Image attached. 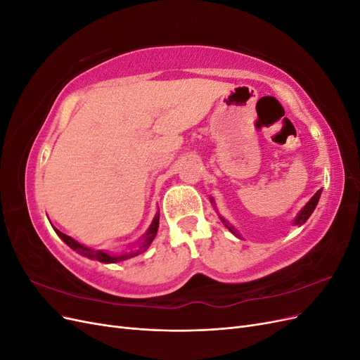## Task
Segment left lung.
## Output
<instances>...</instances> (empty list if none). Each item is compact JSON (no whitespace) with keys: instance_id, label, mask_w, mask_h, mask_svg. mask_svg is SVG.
<instances>
[{"instance_id":"left-lung-1","label":"left lung","mask_w":360,"mask_h":360,"mask_svg":"<svg viewBox=\"0 0 360 360\" xmlns=\"http://www.w3.org/2000/svg\"><path fill=\"white\" fill-rule=\"evenodd\" d=\"M320 197H321V189H319L317 192H315V195H314V197L307 202V204H304V207H303V209L297 213V216L296 217H294V221H292V224L294 225H297V226H302L304 222H307L308 219H309V216L312 214V212L315 210V207H317V204H319V200H320ZM210 201H212V204H213V207H214V209H216V205H214V200L213 198H210ZM217 216H219V219L222 221V224L228 228V230H230L236 237H238V238H243L242 236H240V233H238L237 230H236V228L230 224V222H228L226 219H225V217H222L219 213H217Z\"/></svg>"}]
</instances>
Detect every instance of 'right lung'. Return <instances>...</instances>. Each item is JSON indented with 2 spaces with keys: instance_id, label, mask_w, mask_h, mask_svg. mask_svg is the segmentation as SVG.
I'll return each mask as SVG.
<instances>
[{
  "instance_id": "add662e5",
  "label": "right lung",
  "mask_w": 360,
  "mask_h": 360,
  "mask_svg": "<svg viewBox=\"0 0 360 360\" xmlns=\"http://www.w3.org/2000/svg\"><path fill=\"white\" fill-rule=\"evenodd\" d=\"M158 228H159V212L155 214L153 222H151V225L148 226V230L143 236V238L138 240L132 248L126 250V252H123V254H110V252H106V250H102V249H97V250L91 249L89 246L81 245L79 242H76L75 238H72L68 234L61 233L60 230H57V228H53V230H56V233L58 234V237L61 238L64 243H66L69 248H72L73 250H76L78 254H81L86 258H90V259H97V261H101V263L110 264V263H120V261H126L129 258H134V257L139 255L141 252H144V250H147L148 246L151 245V242L155 240V237L158 234Z\"/></svg>"
}]
</instances>
